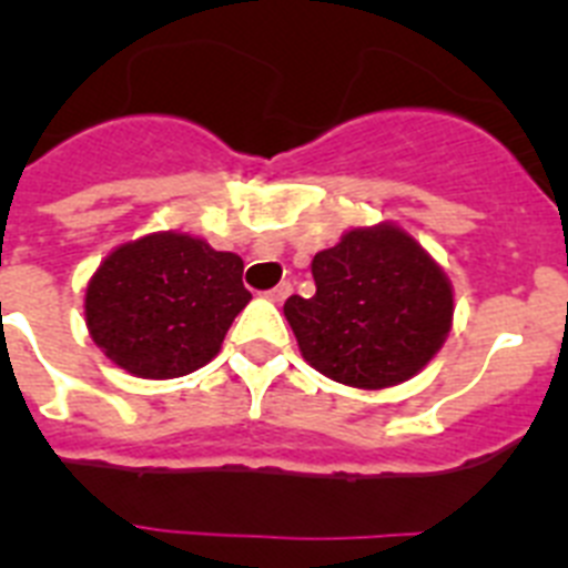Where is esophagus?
Instances as JSON below:
<instances>
[{
	"mask_svg": "<svg viewBox=\"0 0 568 568\" xmlns=\"http://www.w3.org/2000/svg\"><path fill=\"white\" fill-rule=\"evenodd\" d=\"M293 293V284H290V281H281L278 287H273L267 293V298L273 301V304H281V301H287V295Z\"/></svg>",
	"mask_w": 568,
	"mask_h": 568,
	"instance_id": "1",
	"label": "esophagus"
}]
</instances>
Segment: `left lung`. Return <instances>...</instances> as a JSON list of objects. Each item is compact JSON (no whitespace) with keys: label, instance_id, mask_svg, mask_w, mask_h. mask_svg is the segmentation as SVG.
Wrapping results in <instances>:
<instances>
[{"label":"left lung","instance_id":"left-lung-1","mask_svg":"<svg viewBox=\"0 0 568 568\" xmlns=\"http://www.w3.org/2000/svg\"><path fill=\"white\" fill-rule=\"evenodd\" d=\"M313 278L315 295H290L284 315L304 361L338 384H404L453 329V281L395 222L346 230L315 253Z\"/></svg>","mask_w":568,"mask_h":568}]
</instances>
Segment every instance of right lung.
I'll return each instance as SVG.
<instances>
[{"label":"right lung","instance_id":"add662e5","mask_svg":"<svg viewBox=\"0 0 568 568\" xmlns=\"http://www.w3.org/2000/svg\"><path fill=\"white\" fill-rule=\"evenodd\" d=\"M244 261L204 239L159 230L110 250L84 287V324L119 369L148 381L182 378L219 355L253 295Z\"/></svg>","mask_w":568,"mask_h":568}]
</instances>
